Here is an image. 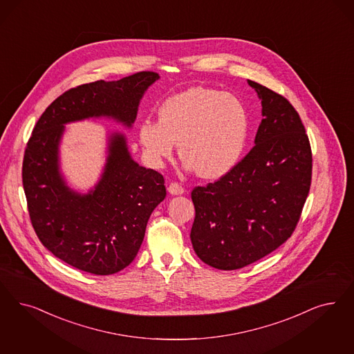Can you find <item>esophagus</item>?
I'll return each mask as SVG.
<instances>
[{
	"instance_id": "obj_1",
	"label": "esophagus",
	"mask_w": 354,
	"mask_h": 354,
	"mask_svg": "<svg viewBox=\"0 0 354 354\" xmlns=\"http://www.w3.org/2000/svg\"><path fill=\"white\" fill-rule=\"evenodd\" d=\"M169 192L171 195H182L184 194V188L178 182H172L169 185Z\"/></svg>"
}]
</instances>
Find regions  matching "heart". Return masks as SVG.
Wrapping results in <instances>:
<instances>
[{"mask_svg":"<svg viewBox=\"0 0 354 354\" xmlns=\"http://www.w3.org/2000/svg\"><path fill=\"white\" fill-rule=\"evenodd\" d=\"M247 133L243 102L232 93L200 86L167 97L159 107L158 122H142L138 132L151 162L170 158L179 142L185 166L205 179L232 170L242 156Z\"/></svg>","mask_w":354,"mask_h":354,"instance_id":"heart-1","label":"heart"}]
</instances>
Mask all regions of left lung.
Returning a JSON list of instances; mask_svg holds the SVG:
<instances>
[{"label": "left lung", "instance_id": "left-lung-1", "mask_svg": "<svg viewBox=\"0 0 354 354\" xmlns=\"http://www.w3.org/2000/svg\"><path fill=\"white\" fill-rule=\"evenodd\" d=\"M248 84L263 106L255 145L220 179L191 194L196 255L222 270L243 268L285 243L311 185L313 153L298 112L279 93Z\"/></svg>", "mask_w": 354, "mask_h": 354}]
</instances>
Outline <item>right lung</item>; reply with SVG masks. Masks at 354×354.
<instances>
[{"label": "right lung", "mask_w": 354, "mask_h": 354, "mask_svg": "<svg viewBox=\"0 0 354 354\" xmlns=\"http://www.w3.org/2000/svg\"><path fill=\"white\" fill-rule=\"evenodd\" d=\"M138 72L120 81H95L69 88L39 118L25 149L22 183L39 241L74 268L97 276L128 267L144 241L151 212L166 197L165 178L131 158L122 134H112L100 182L77 195L59 172L64 124L111 116L131 127L144 91L158 80Z\"/></svg>", "instance_id": "obj_1"}]
</instances>
